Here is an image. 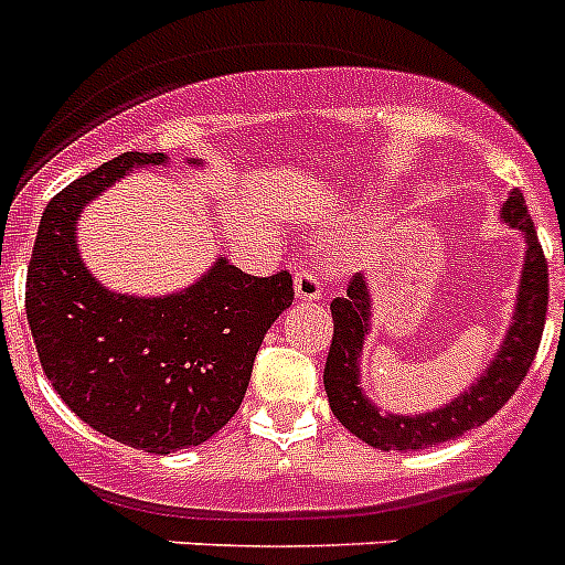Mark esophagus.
<instances>
[{
	"label": "esophagus",
	"instance_id": "1",
	"mask_svg": "<svg viewBox=\"0 0 565 565\" xmlns=\"http://www.w3.org/2000/svg\"><path fill=\"white\" fill-rule=\"evenodd\" d=\"M294 291L302 302H317V299H322L324 279L310 266H299L297 274H294Z\"/></svg>",
	"mask_w": 565,
	"mask_h": 565
}]
</instances>
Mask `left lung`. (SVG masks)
I'll list each match as a JSON object with an SVG mask.
<instances>
[{
    "label": "left lung",
    "instance_id": "obj_1",
    "mask_svg": "<svg viewBox=\"0 0 565 565\" xmlns=\"http://www.w3.org/2000/svg\"><path fill=\"white\" fill-rule=\"evenodd\" d=\"M504 221L526 237L524 277H521L519 305L512 317L510 333L501 344L499 355L488 366L470 392L459 395L437 412L420 417H401V414H381L359 390V353L364 344L366 322H370V294L361 274H355L347 286L344 297L330 302L333 313V341H330L328 364H324V390L333 414L341 426L372 448L381 451H420L428 445L448 443L462 437L470 428L482 426L515 395L521 381L535 361L541 344L546 308H550V268L537 243L535 224L524 204V195L515 190L501 210Z\"/></svg>",
    "mask_w": 565,
    "mask_h": 565
}]
</instances>
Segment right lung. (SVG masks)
Wrapping results in <instances>:
<instances>
[{"mask_svg":"<svg viewBox=\"0 0 565 565\" xmlns=\"http://www.w3.org/2000/svg\"><path fill=\"white\" fill-rule=\"evenodd\" d=\"M164 153H120L61 190L41 215L24 308L41 370L61 401L95 431L170 454L226 426L246 395L274 319L291 305L288 271L252 277L226 260L184 294H111L83 268L77 212L134 164Z\"/></svg>","mask_w":565,"mask_h":565,"instance_id":"right-lung-1","label":"right lung"}]
</instances>
